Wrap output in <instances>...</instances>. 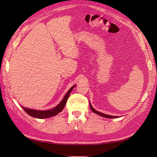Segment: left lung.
Wrapping results in <instances>:
<instances>
[{
  "instance_id": "8db88e82",
  "label": "left lung",
  "mask_w": 157,
  "mask_h": 157,
  "mask_svg": "<svg viewBox=\"0 0 157 157\" xmlns=\"http://www.w3.org/2000/svg\"><path fill=\"white\" fill-rule=\"evenodd\" d=\"M90 109L92 111V112H94V113H96V114H97L100 116H102V117H106V118H111V119H113V118H117L119 117L117 116H113V115H106V114H104V113H102L101 112H98L97 111H96V110L92 107L90 102Z\"/></svg>"
}]
</instances>
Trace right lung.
I'll return each mask as SVG.
<instances>
[{
    "label": "right lung",
    "mask_w": 157,
    "mask_h": 157,
    "mask_svg": "<svg viewBox=\"0 0 157 157\" xmlns=\"http://www.w3.org/2000/svg\"><path fill=\"white\" fill-rule=\"evenodd\" d=\"M75 86V85L72 86V87L69 90L68 92H67L66 94L65 95L64 98H63L61 102H60L57 106H56L55 108H52L50 110H47V111H38V110L25 108L23 107V106H21V107L29 115L33 117L38 118V119H45V118L51 117L56 115L58 113H59L60 112H61L63 111V109H64L65 106L66 105L67 101V99L69 97V95L71 94V92L72 91L73 88H74Z\"/></svg>",
    "instance_id": "obj_1"
}]
</instances>
